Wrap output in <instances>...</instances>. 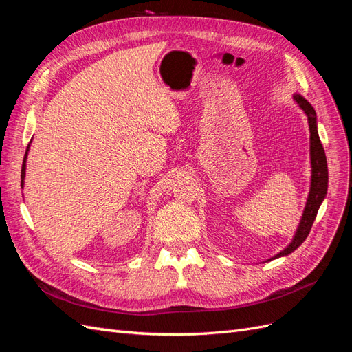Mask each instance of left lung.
<instances>
[{"label":"left lung","instance_id":"left-lung-1","mask_svg":"<svg viewBox=\"0 0 352 352\" xmlns=\"http://www.w3.org/2000/svg\"><path fill=\"white\" fill-rule=\"evenodd\" d=\"M294 100L296 101L298 105H300L301 110L305 113L307 119H308V126H310V158H311L310 194H308L302 217H301L300 225H298L294 239L285 250H282L279 254H276L274 257H272L270 260L279 258V257H283V255L294 252L307 239L308 233H310L313 223L316 220L317 211H318V208H320L322 202L327 194V180H329L327 162H326V154L323 150V145L320 142V138H318V132H317L316 111L313 109V105L308 102L302 97V95L295 94Z\"/></svg>","mask_w":352,"mask_h":352}]
</instances>
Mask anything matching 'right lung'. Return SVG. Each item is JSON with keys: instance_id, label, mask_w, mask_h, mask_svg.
<instances>
[{"instance_id": "add662e5", "label": "right lung", "mask_w": 352, "mask_h": 352, "mask_svg": "<svg viewBox=\"0 0 352 352\" xmlns=\"http://www.w3.org/2000/svg\"><path fill=\"white\" fill-rule=\"evenodd\" d=\"M29 146H30V144H29L28 148H26L25 158H23V164H22V188H23V184H25V176H26V158H28V153H29Z\"/></svg>"}]
</instances>
